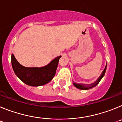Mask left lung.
<instances>
[{"mask_svg":"<svg viewBox=\"0 0 122 122\" xmlns=\"http://www.w3.org/2000/svg\"><path fill=\"white\" fill-rule=\"evenodd\" d=\"M106 67H107V64L106 65L104 70L102 72V73H101V74L100 75V77L98 78L97 80L95 82H94L93 83H92V84H76V83L75 82H73V85H74L76 88H77V89H81V90H88V89H92V87H95V86L100 82V81H101V79L103 78V77L104 76V74H105L106 70Z\"/></svg>","mask_w":122,"mask_h":122,"instance_id":"left-lung-1","label":"left lung"}]
</instances>
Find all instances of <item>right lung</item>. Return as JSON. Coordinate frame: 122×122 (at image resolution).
<instances>
[{
    "mask_svg": "<svg viewBox=\"0 0 122 122\" xmlns=\"http://www.w3.org/2000/svg\"><path fill=\"white\" fill-rule=\"evenodd\" d=\"M59 56L43 67H25L17 61L13 54L11 55V65L15 74L28 86H43L49 82L55 76L58 66Z\"/></svg>",
    "mask_w": 122,
    "mask_h": 122,
    "instance_id": "obj_1",
    "label": "right lung"
}]
</instances>
